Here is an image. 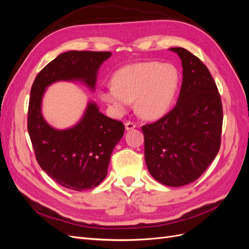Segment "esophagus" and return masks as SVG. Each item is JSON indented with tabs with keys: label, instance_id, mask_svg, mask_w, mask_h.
I'll use <instances>...</instances> for the list:
<instances>
[{
	"label": "esophagus",
	"instance_id": "1",
	"mask_svg": "<svg viewBox=\"0 0 249 249\" xmlns=\"http://www.w3.org/2000/svg\"><path fill=\"white\" fill-rule=\"evenodd\" d=\"M124 125H125L126 131H131V130H133V129H135V127H136V124H135L134 123H131V122H126Z\"/></svg>",
	"mask_w": 249,
	"mask_h": 249
}]
</instances>
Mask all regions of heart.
Wrapping results in <instances>:
<instances>
[{
	"label": "heart",
	"instance_id": "obj_1",
	"mask_svg": "<svg viewBox=\"0 0 249 249\" xmlns=\"http://www.w3.org/2000/svg\"><path fill=\"white\" fill-rule=\"evenodd\" d=\"M179 85V73L171 63L139 62L125 65L112 77V84L100 89V99L120 116L135 100L138 114L159 119L171 108Z\"/></svg>",
	"mask_w": 249,
	"mask_h": 249
}]
</instances>
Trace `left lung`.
<instances>
[{
    "instance_id": "1",
    "label": "left lung",
    "mask_w": 249,
    "mask_h": 249,
    "mask_svg": "<svg viewBox=\"0 0 249 249\" xmlns=\"http://www.w3.org/2000/svg\"><path fill=\"white\" fill-rule=\"evenodd\" d=\"M182 60L183 82L176 107L142 126L144 158L158 182L180 187L196 180L220 148L222 104L207 66L189 51L172 48Z\"/></svg>"
}]
</instances>
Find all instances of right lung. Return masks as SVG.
Here are the masks:
<instances>
[{
  "label": "right lung",
  "instance_id": "right-lung-1",
  "mask_svg": "<svg viewBox=\"0 0 249 249\" xmlns=\"http://www.w3.org/2000/svg\"><path fill=\"white\" fill-rule=\"evenodd\" d=\"M111 55L110 52L62 53L43 67L31 88L28 132L36 160L50 178L67 189L88 190L103 182L124 125L104 115L97 105L89 101L76 124L65 130L55 129L42 115V97L47 88L59 81L82 82L94 91L97 71Z\"/></svg>",
  "mask_w": 249,
  "mask_h": 249
}]
</instances>
